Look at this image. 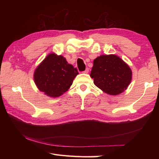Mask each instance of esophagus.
I'll use <instances>...</instances> for the list:
<instances>
[{"instance_id": "1", "label": "esophagus", "mask_w": 159, "mask_h": 159, "mask_svg": "<svg viewBox=\"0 0 159 159\" xmlns=\"http://www.w3.org/2000/svg\"><path fill=\"white\" fill-rule=\"evenodd\" d=\"M88 72H89V68H86V70L85 71H83V73L87 74Z\"/></svg>"}]
</instances>
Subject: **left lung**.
<instances>
[{"label":"left lung","instance_id":"obj_1","mask_svg":"<svg viewBox=\"0 0 159 159\" xmlns=\"http://www.w3.org/2000/svg\"><path fill=\"white\" fill-rule=\"evenodd\" d=\"M90 76L96 86L104 92L115 96L123 92L129 85L132 71L119 57L102 55L94 59Z\"/></svg>","mask_w":159,"mask_h":159}]
</instances>
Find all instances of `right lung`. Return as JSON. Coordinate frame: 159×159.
Instances as JSON below:
<instances>
[{
    "mask_svg": "<svg viewBox=\"0 0 159 159\" xmlns=\"http://www.w3.org/2000/svg\"><path fill=\"white\" fill-rule=\"evenodd\" d=\"M78 74L77 69L67 63L63 57L52 53L37 67L34 80L41 92L50 97L56 98L69 89Z\"/></svg>",
    "mask_w": 159,
    "mask_h": 159,
    "instance_id": "right-lung-1",
    "label": "right lung"
}]
</instances>
